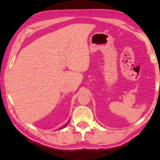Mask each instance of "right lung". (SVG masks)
<instances>
[{
	"label": "right lung",
	"instance_id": "1",
	"mask_svg": "<svg viewBox=\"0 0 160 160\" xmlns=\"http://www.w3.org/2000/svg\"><path fill=\"white\" fill-rule=\"evenodd\" d=\"M68 123H69V121H68V123H66V126H64V128H65V127H66V126H67V125H68ZM62 128H61V129H62Z\"/></svg>",
	"mask_w": 160,
	"mask_h": 160
}]
</instances>
